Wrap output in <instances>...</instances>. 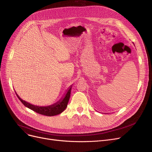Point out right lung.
<instances>
[{"label": "right lung", "instance_id": "right-lung-1", "mask_svg": "<svg viewBox=\"0 0 152 152\" xmlns=\"http://www.w3.org/2000/svg\"><path fill=\"white\" fill-rule=\"evenodd\" d=\"M71 87L72 86H71L69 87L68 89L67 90L66 95L64 97H63L59 101H58L57 103H54L53 105L46 107H39L37 105H32L31 103L22 100L17 95V93H16V94H17L18 98L22 102L23 104L27 108L32 110L39 114L48 116H52L60 114L66 109L70 97Z\"/></svg>", "mask_w": 152, "mask_h": 152}]
</instances>
